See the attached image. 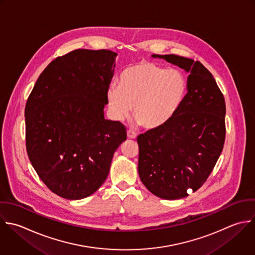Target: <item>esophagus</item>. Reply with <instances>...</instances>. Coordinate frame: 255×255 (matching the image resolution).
<instances>
[{"instance_id":"1","label":"esophagus","mask_w":255,"mask_h":255,"mask_svg":"<svg viewBox=\"0 0 255 255\" xmlns=\"http://www.w3.org/2000/svg\"><path fill=\"white\" fill-rule=\"evenodd\" d=\"M127 137H128V139H136L137 135H136V133L134 131L128 130L127 131Z\"/></svg>"}]
</instances>
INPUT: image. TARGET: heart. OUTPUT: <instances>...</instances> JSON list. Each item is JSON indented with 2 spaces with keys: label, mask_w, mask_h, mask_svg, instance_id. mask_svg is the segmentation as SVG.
<instances>
[{
  "label": "heart",
  "mask_w": 255,
  "mask_h": 255,
  "mask_svg": "<svg viewBox=\"0 0 255 255\" xmlns=\"http://www.w3.org/2000/svg\"><path fill=\"white\" fill-rule=\"evenodd\" d=\"M187 92L188 80L181 70L141 61L121 72L119 86L113 84L108 88L107 100L115 119L127 118L134 106L138 123L153 130L175 117Z\"/></svg>",
  "instance_id": "obj_1"
}]
</instances>
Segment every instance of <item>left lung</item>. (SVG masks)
<instances>
[{
	"instance_id": "8db88e82",
	"label": "left lung",
	"mask_w": 255,
	"mask_h": 255,
	"mask_svg": "<svg viewBox=\"0 0 255 255\" xmlns=\"http://www.w3.org/2000/svg\"><path fill=\"white\" fill-rule=\"evenodd\" d=\"M152 57L189 73L188 92L168 124L138 136V173L153 195L178 200L204 185L222 154L226 102L213 74L200 61L176 54Z\"/></svg>"
}]
</instances>
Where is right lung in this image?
I'll return each instance as SVG.
<instances>
[{"instance_id":"obj_1","label":"right lung","mask_w":255,"mask_h":255,"mask_svg":"<svg viewBox=\"0 0 255 255\" xmlns=\"http://www.w3.org/2000/svg\"><path fill=\"white\" fill-rule=\"evenodd\" d=\"M117 53L76 49L38 76L24 109L28 159L57 196L81 200L105 182L125 127L104 117Z\"/></svg>"}]
</instances>
